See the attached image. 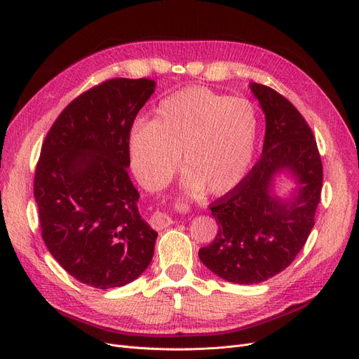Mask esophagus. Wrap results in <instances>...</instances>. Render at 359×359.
Masks as SVG:
<instances>
[{"label":"esophagus","mask_w":359,"mask_h":359,"mask_svg":"<svg viewBox=\"0 0 359 359\" xmlns=\"http://www.w3.org/2000/svg\"><path fill=\"white\" fill-rule=\"evenodd\" d=\"M149 224L153 225V229L161 230V229H165V227H168L170 224H172V218H170L167 214L156 212V214H153V217H151Z\"/></svg>","instance_id":"1"}]
</instances>
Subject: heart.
<instances>
[{
	"instance_id": "1",
	"label": "heart",
	"mask_w": 359,
	"mask_h": 359,
	"mask_svg": "<svg viewBox=\"0 0 359 359\" xmlns=\"http://www.w3.org/2000/svg\"><path fill=\"white\" fill-rule=\"evenodd\" d=\"M257 132L255 106L206 87H187L164 97L154 121L137 119L129 153L140 182L161 189L180 163L189 192L222 195L246 175Z\"/></svg>"
}]
</instances>
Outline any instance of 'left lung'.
<instances>
[{
  "label": "left lung",
  "mask_w": 359,
  "mask_h": 359,
  "mask_svg": "<svg viewBox=\"0 0 359 359\" xmlns=\"http://www.w3.org/2000/svg\"><path fill=\"white\" fill-rule=\"evenodd\" d=\"M266 119L263 154L234 187L210 203L218 233L199 249L203 265L240 285L259 284L288 268L306 244L320 201L323 164L313 130L273 88L252 83ZM278 171H291L299 191L290 203L271 191Z\"/></svg>",
  "instance_id": "1"
}]
</instances>
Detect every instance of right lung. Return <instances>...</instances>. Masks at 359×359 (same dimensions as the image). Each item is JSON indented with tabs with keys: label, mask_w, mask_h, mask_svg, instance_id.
I'll return each instance as SVG.
<instances>
[{
	"label": "right lung",
	"mask_w": 359,
	"mask_h": 359,
	"mask_svg": "<svg viewBox=\"0 0 359 359\" xmlns=\"http://www.w3.org/2000/svg\"><path fill=\"white\" fill-rule=\"evenodd\" d=\"M154 87L148 79H111L84 91L50 126L36 164L33 194L46 248L94 288L129 284L154 255L158 234L141 218L126 170L130 128Z\"/></svg>",
	"instance_id": "right-lung-1"
}]
</instances>
